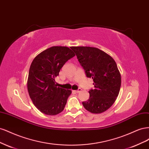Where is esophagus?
<instances>
[{"mask_svg":"<svg viewBox=\"0 0 149 149\" xmlns=\"http://www.w3.org/2000/svg\"><path fill=\"white\" fill-rule=\"evenodd\" d=\"M81 88H78L77 90H75V91H74V92L75 93H79L80 91H81Z\"/></svg>","mask_w":149,"mask_h":149,"instance_id":"34e87169","label":"esophagus"}]
</instances>
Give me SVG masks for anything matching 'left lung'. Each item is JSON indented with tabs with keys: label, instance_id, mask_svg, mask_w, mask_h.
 <instances>
[{
	"label": "left lung",
	"instance_id": "8db88e82",
	"mask_svg": "<svg viewBox=\"0 0 149 149\" xmlns=\"http://www.w3.org/2000/svg\"><path fill=\"white\" fill-rule=\"evenodd\" d=\"M88 78H92L94 88L89 98L82 102L87 111L102 113L113 104L120 91L121 78L116 63L111 56L97 48L71 47Z\"/></svg>",
	"mask_w": 149,
	"mask_h": 149
}]
</instances>
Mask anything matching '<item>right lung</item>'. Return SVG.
<instances>
[{
    "mask_svg": "<svg viewBox=\"0 0 149 149\" xmlns=\"http://www.w3.org/2000/svg\"><path fill=\"white\" fill-rule=\"evenodd\" d=\"M75 54L66 47H52L40 53L30 65L27 88L33 104L42 113L55 116L63 111L70 90L57 87L55 79Z\"/></svg>",
    "mask_w": 149,
    "mask_h": 149,
    "instance_id": "1",
    "label": "right lung"
}]
</instances>
